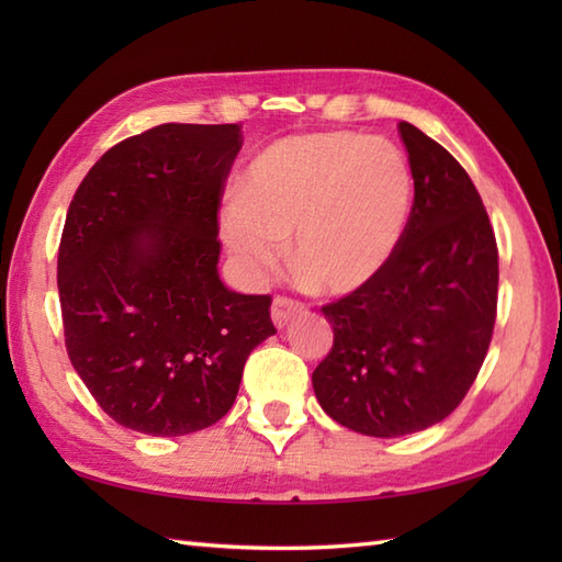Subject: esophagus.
I'll return each instance as SVG.
<instances>
[{
    "instance_id": "esophagus-1",
    "label": "esophagus",
    "mask_w": 562,
    "mask_h": 562,
    "mask_svg": "<svg viewBox=\"0 0 562 562\" xmlns=\"http://www.w3.org/2000/svg\"><path fill=\"white\" fill-rule=\"evenodd\" d=\"M302 308H304L302 302L290 300V296H284V294H278L272 300V321H274V326L284 328L296 314H302Z\"/></svg>"
}]
</instances>
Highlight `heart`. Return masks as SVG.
Wrapping results in <instances>:
<instances>
[{
  "instance_id": "obj_1",
  "label": "heart",
  "mask_w": 562,
  "mask_h": 562,
  "mask_svg": "<svg viewBox=\"0 0 562 562\" xmlns=\"http://www.w3.org/2000/svg\"><path fill=\"white\" fill-rule=\"evenodd\" d=\"M413 212V173L389 139L318 133L274 142L248 166L222 214L236 266L262 280L292 238L294 266L333 294L389 266Z\"/></svg>"
}]
</instances>
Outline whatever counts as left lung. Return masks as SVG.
I'll return each mask as SVG.
<instances>
[{
    "label": "left lung",
    "instance_id": "8db88e82",
    "mask_svg": "<svg viewBox=\"0 0 562 562\" xmlns=\"http://www.w3.org/2000/svg\"><path fill=\"white\" fill-rule=\"evenodd\" d=\"M408 229L364 288L321 306L333 348L314 391L333 420L369 437L420 432L459 408L491 348L497 241L471 176L411 123Z\"/></svg>",
    "mask_w": 562,
    "mask_h": 562
}]
</instances>
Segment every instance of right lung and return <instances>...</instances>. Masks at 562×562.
Listing matches in <instances>:
<instances>
[{"mask_svg": "<svg viewBox=\"0 0 562 562\" xmlns=\"http://www.w3.org/2000/svg\"><path fill=\"white\" fill-rule=\"evenodd\" d=\"M241 125L164 123L83 176L57 250L65 345L117 425L178 437L229 413L270 294L226 290L220 205Z\"/></svg>", "mask_w": 562, "mask_h": 562, "instance_id": "add662e5", "label": "right lung"}]
</instances>
